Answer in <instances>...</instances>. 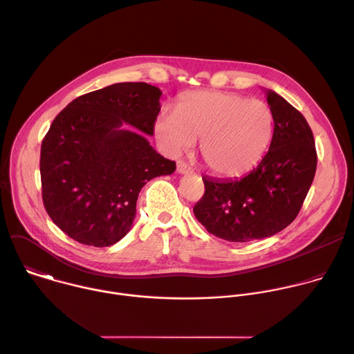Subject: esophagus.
<instances>
[{
  "mask_svg": "<svg viewBox=\"0 0 354 354\" xmlns=\"http://www.w3.org/2000/svg\"><path fill=\"white\" fill-rule=\"evenodd\" d=\"M176 171H178L179 174H182V175H187V174H192V172H193V169H192L186 162H182V161L178 162Z\"/></svg>",
  "mask_w": 354,
  "mask_h": 354,
  "instance_id": "obj_1",
  "label": "esophagus"
}]
</instances>
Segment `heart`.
Returning <instances> with one entry per match:
<instances>
[{"label": "heart", "mask_w": 354, "mask_h": 354, "mask_svg": "<svg viewBox=\"0 0 354 354\" xmlns=\"http://www.w3.org/2000/svg\"><path fill=\"white\" fill-rule=\"evenodd\" d=\"M273 113L259 99L223 91L192 92L178 104L176 113L162 112L154 131L172 157L192 149L200 140L206 167L223 178H238L254 169L273 138Z\"/></svg>", "instance_id": "heart-1"}]
</instances>
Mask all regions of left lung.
<instances>
[{"mask_svg": "<svg viewBox=\"0 0 354 354\" xmlns=\"http://www.w3.org/2000/svg\"><path fill=\"white\" fill-rule=\"evenodd\" d=\"M274 130L268 154L241 179L203 176L193 213L210 234L231 242L272 236L294 221L317 171L311 127L287 100L266 91Z\"/></svg>", "mask_w": 354, "mask_h": 354, "instance_id": "left-lung-1", "label": "left lung"}]
</instances>
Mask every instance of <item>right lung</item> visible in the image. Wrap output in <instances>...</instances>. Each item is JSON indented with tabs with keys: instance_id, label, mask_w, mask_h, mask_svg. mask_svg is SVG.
<instances>
[{
	"instance_id": "add662e5",
	"label": "right lung",
	"mask_w": 354,
	"mask_h": 354,
	"mask_svg": "<svg viewBox=\"0 0 354 354\" xmlns=\"http://www.w3.org/2000/svg\"><path fill=\"white\" fill-rule=\"evenodd\" d=\"M161 95L145 82H119L78 96L53 120L40 149L41 197L70 238L116 243L133 225L142 186L175 172L145 136L154 134Z\"/></svg>"
}]
</instances>
